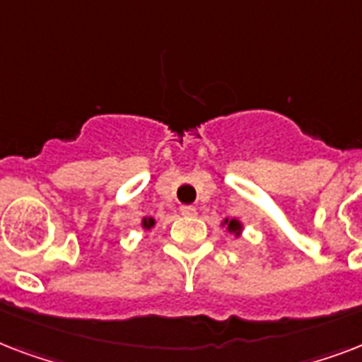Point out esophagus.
<instances>
[{
  "label": "esophagus",
  "instance_id": "1",
  "mask_svg": "<svg viewBox=\"0 0 362 362\" xmlns=\"http://www.w3.org/2000/svg\"><path fill=\"white\" fill-rule=\"evenodd\" d=\"M180 212H182V216H187V218H193V216L197 214V209H195V206H192V204H186V206H182Z\"/></svg>",
  "mask_w": 362,
  "mask_h": 362
}]
</instances>
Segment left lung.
I'll return each instance as SVG.
<instances>
[{"instance_id": "8db88e82", "label": "left lung", "mask_w": 362, "mask_h": 362, "mask_svg": "<svg viewBox=\"0 0 362 362\" xmlns=\"http://www.w3.org/2000/svg\"><path fill=\"white\" fill-rule=\"evenodd\" d=\"M221 227H226L227 233H231V235H235V237H240L242 231H244V223H242L240 220H237V218H226V220L221 221Z\"/></svg>"}]
</instances>
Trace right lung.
I'll return each mask as SVG.
<instances>
[{"instance_id": "obj_1", "label": "right lung", "mask_w": 362, "mask_h": 362, "mask_svg": "<svg viewBox=\"0 0 362 362\" xmlns=\"http://www.w3.org/2000/svg\"><path fill=\"white\" fill-rule=\"evenodd\" d=\"M141 227L144 231H150L152 227H156V218H152V216H144L141 220Z\"/></svg>"}]
</instances>
